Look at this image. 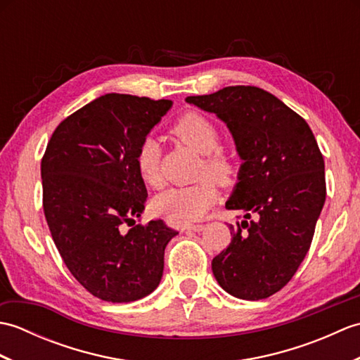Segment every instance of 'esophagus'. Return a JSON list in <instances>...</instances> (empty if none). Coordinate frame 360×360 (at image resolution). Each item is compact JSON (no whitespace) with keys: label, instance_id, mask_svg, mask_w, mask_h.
Instances as JSON below:
<instances>
[{"label":"esophagus","instance_id":"esophagus-1","mask_svg":"<svg viewBox=\"0 0 360 360\" xmlns=\"http://www.w3.org/2000/svg\"><path fill=\"white\" fill-rule=\"evenodd\" d=\"M184 229L186 231H192V232H201L204 229V224H188Z\"/></svg>","mask_w":360,"mask_h":360}]
</instances>
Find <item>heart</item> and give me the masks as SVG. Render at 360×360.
Returning <instances> with one entry per match:
<instances>
[{"mask_svg": "<svg viewBox=\"0 0 360 360\" xmlns=\"http://www.w3.org/2000/svg\"><path fill=\"white\" fill-rule=\"evenodd\" d=\"M172 133L190 148L204 155L202 173L210 178L186 187H174L153 200V209L176 223H192L205 215L217 201L219 186H231L238 174L235 159L219 148L221 134L213 122L198 111L186 112L174 122ZM136 168L147 186L156 187L160 182L159 145L153 137H145L136 151Z\"/></svg>", "mask_w": 360, "mask_h": 360, "instance_id": "b5f03b06", "label": "heart"}]
</instances>
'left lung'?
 <instances>
[{"mask_svg":"<svg viewBox=\"0 0 360 360\" xmlns=\"http://www.w3.org/2000/svg\"><path fill=\"white\" fill-rule=\"evenodd\" d=\"M186 101L224 120L244 164L229 210L232 241L212 262L219 286L262 300L286 286L307 257L326 198L325 162L309 125L257 86H227Z\"/></svg>","mask_w":360,"mask_h":360,"instance_id":"obj_1","label":"left lung"}]
</instances>
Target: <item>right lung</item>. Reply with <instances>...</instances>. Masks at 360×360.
<instances>
[{"instance_id": "add662e5", "label": "right lung", "mask_w": 360, "mask_h": 360, "mask_svg": "<svg viewBox=\"0 0 360 360\" xmlns=\"http://www.w3.org/2000/svg\"><path fill=\"white\" fill-rule=\"evenodd\" d=\"M170 106L105 94L60 122L43 155L52 240L75 280L101 300H139L162 278L164 250L178 232L162 219L136 224L148 193L134 158Z\"/></svg>"}]
</instances>
